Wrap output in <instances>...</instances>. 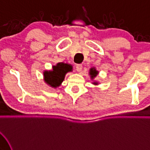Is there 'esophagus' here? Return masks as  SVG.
<instances>
[{
	"label": "esophagus",
	"mask_w": 150,
	"mask_h": 150,
	"mask_svg": "<svg viewBox=\"0 0 150 150\" xmlns=\"http://www.w3.org/2000/svg\"><path fill=\"white\" fill-rule=\"evenodd\" d=\"M75 68H76V70L78 71V72H81V70H82L83 69V65L82 64H77L76 67H75Z\"/></svg>",
	"instance_id": "esophagus-1"
}]
</instances>
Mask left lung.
<instances>
[{"instance_id":"1","label":"left lung","mask_w":150,"mask_h":150,"mask_svg":"<svg viewBox=\"0 0 150 150\" xmlns=\"http://www.w3.org/2000/svg\"><path fill=\"white\" fill-rule=\"evenodd\" d=\"M98 73H99V71L96 70V69L95 67H91L89 69V75H90L91 79V80L94 79V78H96V75H98ZM92 83L93 85H98L99 83H98L97 81H94V82H93Z\"/></svg>"}]
</instances>
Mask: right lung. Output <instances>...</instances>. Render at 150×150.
Returning <instances> with one entry per match:
<instances>
[{
	"mask_svg": "<svg viewBox=\"0 0 150 150\" xmlns=\"http://www.w3.org/2000/svg\"><path fill=\"white\" fill-rule=\"evenodd\" d=\"M73 67L70 64L59 62L52 67L50 70L43 71V81L53 88H57L61 86L67 72L73 70Z\"/></svg>",
	"mask_w": 150,
	"mask_h": 150,
	"instance_id": "obj_1",
	"label": "right lung"
}]
</instances>
